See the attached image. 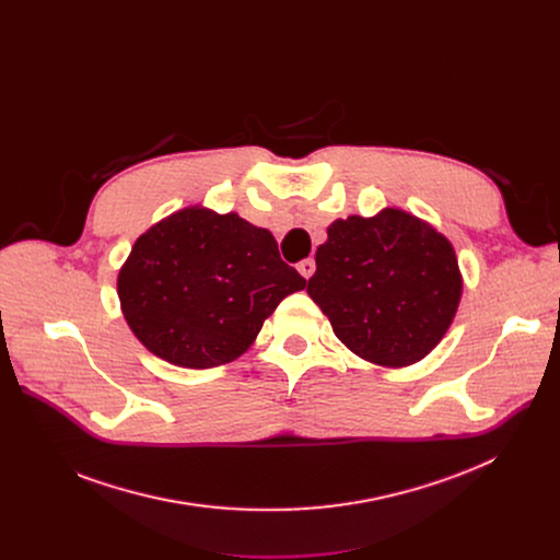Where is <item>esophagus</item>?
I'll list each match as a JSON object with an SVG mask.
<instances>
[{
  "mask_svg": "<svg viewBox=\"0 0 560 560\" xmlns=\"http://www.w3.org/2000/svg\"><path fill=\"white\" fill-rule=\"evenodd\" d=\"M314 268H316L314 259H303V261H299V264H296V270L301 272V277H303V279H310V277L314 275Z\"/></svg>",
  "mask_w": 560,
  "mask_h": 560,
  "instance_id": "esophagus-1",
  "label": "esophagus"
}]
</instances>
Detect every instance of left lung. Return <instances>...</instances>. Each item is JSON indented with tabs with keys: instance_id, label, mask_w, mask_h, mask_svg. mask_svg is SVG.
I'll return each mask as SVG.
<instances>
[{
	"instance_id": "obj_1",
	"label": "left lung",
	"mask_w": 560,
	"mask_h": 560,
	"mask_svg": "<svg viewBox=\"0 0 560 560\" xmlns=\"http://www.w3.org/2000/svg\"><path fill=\"white\" fill-rule=\"evenodd\" d=\"M314 259L307 294L361 359L410 365L447 332L463 288L456 255L417 217L387 208L339 219Z\"/></svg>"
}]
</instances>
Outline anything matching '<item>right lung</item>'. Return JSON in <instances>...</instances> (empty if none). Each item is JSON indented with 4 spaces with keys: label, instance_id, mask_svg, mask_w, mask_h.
I'll return each instance as SVG.
<instances>
[{
    "label": "right lung",
    "instance_id": "1",
    "mask_svg": "<svg viewBox=\"0 0 560 560\" xmlns=\"http://www.w3.org/2000/svg\"><path fill=\"white\" fill-rule=\"evenodd\" d=\"M303 288L268 230L203 208L179 210L141 234L117 279L135 337L195 370L242 357L277 305Z\"/></svg>",
    "mask_w": 560,
    "mask_h": 560
}]
</instances>
